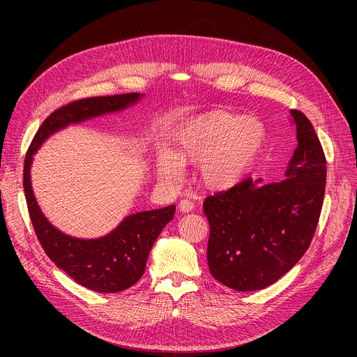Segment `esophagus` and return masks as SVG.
Returning a JSON list of instances; mask_svg holds the SVG:
<instances>
[{"instance_id":"1","label":"esophagus","mask_w":357,"mask_h":357,"mask_svg":"<svg viewBox=\"0 0 357 357\" xmlns=\"http://www.w3.org/2000/svg\"><path fill=\"white\" fill-rule=\"evenodd\" d=\"M194 210V202L190 199H182L179 202V211L182 213H191Z\"/></svg>"}]
</instances>
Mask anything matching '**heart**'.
<instances>
[{
	"instance_id": "b5f03b06",
	"label": "heart",
	"mask_w": 357,
	"mask_h": 357,
	"mask_svg": "<svg viewBox=\"0 0 357 357\" xmlns=\"http://www.w3.org/2000/svg\"><path fill=\"white\" fill-rule=\"evenodd\" d=\"M266 142V127L255 117L210 111L186 123L175 137L172 155L158 160V176L179 183L185 165L198 163L199 182L211 191H227L245 179Z\"/></svg>"
}]
</instances>
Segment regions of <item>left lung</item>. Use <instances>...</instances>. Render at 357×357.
Listing matches in <instances>:
<instances>
[{
    "label": "left lung",
    "instance_id": "1",
    "mask_svg": "<svg viewBox=\"0 0 357 357\" xmlns=\"http://www.w3.org/2000/svg\"><path fill=\"white\" fill-rule=\"evenodd\" d=\"M298 146L285 179L248 178L204 201L210 222L211 275L231 289H264L291 271L308 250L326 191V156L311 121L291 109Z\"/></svg>",
    "mask_w": 357,
    "mask_h": 357
}]
</instances>
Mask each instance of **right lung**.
I'll return each mask as SVG.
<instances>
[{
	"instance_id": "add662e5",
	"label": "right lung",
	"mask_w": 357,
	"mask_h": 357,
	"mask_svg": "<svg viewBox=\"0 0 357 357\" xmlns=\"http://www.w3.org/2000/svg\"><path fill=\"white\" fill-rule=\"evenodd\" d=\"M143 93L131 92L109 97L73 101L53 111L37 130L24 159L23 186L33 229L45 253L75 282L97 292H120L133 287L143 276L147 256L166 224L174 220L176 207L136 213L126 217L119 227L100 238L70 237L47 221L37 204L30 181L33 156L56 131L88 119L116 112L136 104Z\"/></svg>"
}]
</instances>
